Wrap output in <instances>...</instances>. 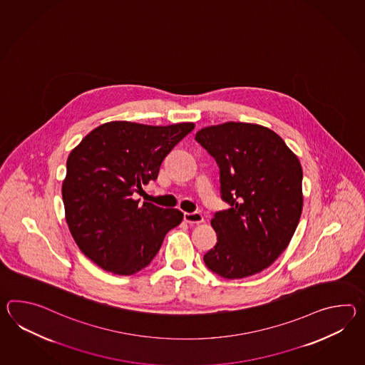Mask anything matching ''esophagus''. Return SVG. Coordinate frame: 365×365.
<instances>
[{
    "label": "esophagus",
    "instance_id": "obj_1",
    "mask_svg": "<svg viewBox=\"0 0 365 365\" xmlns=\"http://www.w3.org/2000/svg\"><path fill=\"white\" fill-rule=\"evenodd\" d=\"M183 219L188 224H200L204 221L202 213L200 212H191V213H185L183 215Z\"/></svg>",
    "mask_w": 365,
    "mask_h": 365
}]
</instances>
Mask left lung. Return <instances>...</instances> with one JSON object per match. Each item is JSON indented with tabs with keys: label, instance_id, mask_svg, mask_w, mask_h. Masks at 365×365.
<instances>
[{
	"label": "left lung",
	"instance_id": "8db88e82",
	"mask_svg": "<svg viewBox=\"0 0 365 365\" xmlns=\"http://www.w3.org/2000/svg\"><path fill=\"white\" fill-rule=\"evenodd\" d=\"M195 140L216 160L221 199L230 208L211 224L217 243L205 266L225 279L255 275L287 249L302 211V169L283 138L258 124L229 122Z\"/></svg>",
	"mask_w": 365,
	"mask_h": 365
}]
</instances>
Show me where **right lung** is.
Segmentation results:
<instances>
[{"label": "right lung", "mask_w": 365, "mask_h": 365, "mask_svg": "<svg viewBox=\"0 0 365 365\" xmlns=\"http://www.w3.org/2000/svg\"><path fill=\"white\" fill-rule=\"evenodd\" d=\"M194 127L106 123L71 152L63 182L65 219L80 250L99 267L136 274L182 222L178 210L140 204L133 194L157 179L163 158Z\"/></svg>", "instance_id": "right-lung-1"}]
</instances>
